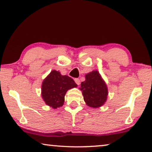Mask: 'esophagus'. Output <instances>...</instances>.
Wrapping results in <instances>:
<instances>
[{
    "mask_svg": "<svg viewBox=\"0 0 152 152\" xmlns=\"http://www.w3.org/2000/svg\"><path fill=\"white\" fill-rule=\"evenodd\" d=\"M75 83L77 84L78 86L80 85V80H79V79H78V78L75 79Z\"/></svg>",
    "mask_w": 152,
    "mask_h": 152,
    "instance_id": "obj_1",
    "label": "esophagus"
}]
</instances>
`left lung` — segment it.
I'll use <instances>...</instances> for the list:
<instances>
[{
    "label": "left lung",
    "instance_id": "left-lung-1",
    "mask_svg": "<svg viewBox=\"0 0 152 152\" xmlns=\"http://www.w3.org/2000/svg\"><path fill=\"white\" fill-rule=\"evenodd\" d=\"M84 101L91 108H99L106 102L108 88L98 71L86 75L85 81L81 82V88Z\"/></svg>",
    "mask_w": 152,
    "mask_h": 152
}]
</instances>
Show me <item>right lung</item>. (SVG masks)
<instances>
[{
  "label": "right lung",
  "mask_w": 152,
  "mask_h": 152,
  "mask_svg": "<svg viewBox=\"0 0 152 152\" xmlns=\"http://www.w3.org/2000/svg\"><path fill=\"white\" fill-rule=\"evenodd\" d=\"M77 86L73 79L53 70L42 82V97L47 105L56 109L63 105L67 90Z\"/></svg>",
  "instance_id": "add662e5"
}]
</instances>
